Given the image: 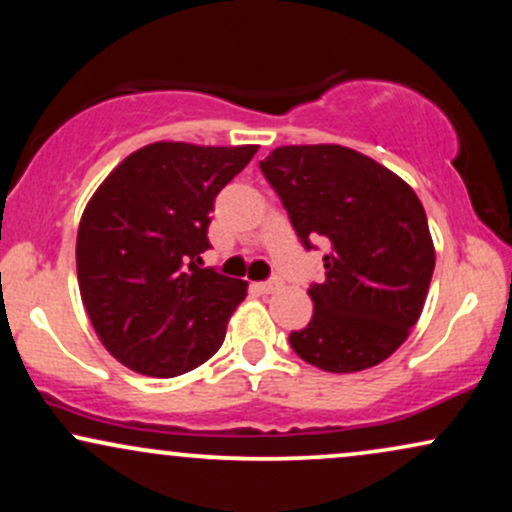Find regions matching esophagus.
<instances>
[{
    "mask_svg": "<svg viewBox=\"0 0 512 512\" xmlns=\"http://www.w3.org/2000/svg\"><path fill=\"white\" fill-rule=\"evenodd\" d=\"M279 286V281H260V284H255V289L260 293H274Z\"/></svg>",
    "mask_w": 512,
    "mask_h": 512,
    "instance_id": "1",
    "label": "esophagus"
}]
</instances>
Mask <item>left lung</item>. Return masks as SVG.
I'll list each match as a JSON object with an SVG mask.
<instances>
[{"mask_svg":"<svg viewBox=\"0 0 512 512\" xmlns=\"http://www.w3.org/2000/svg\"><path fill=\"white\" fill-rule=\"evenodd\" d=\"M260 168L305 248L330 240L315 310L289 342L310 366L358 373L390 358L424 310L436 250L424 204L399 175L339 144L279 146Z\"/></svg>","mask_w":512,"mask_h":512,"instance_id":"left-lung-1","label":"left lung"}]
</instances>
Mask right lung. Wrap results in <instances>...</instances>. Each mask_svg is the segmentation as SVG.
Wrapping results in <instances>:
<instances>
[{
    "label": "right lung",
    "mask_w": 512,
    "mask_h": 512,
    "mask_svg": "<svg viewBox=\"0 0 512 512\" xmlns=\"http://www.w3.org/2000/svg\"><path fill=\"white\" fill-rule=\"evenodd\" d=\"M255 144L156 142L129 154L88 199L76 276L93 330L134 373L173 378L221 349L248 281L202 269L209 214Z\"/></svg>",
    "instance_id": "1"
}]
</instances>
